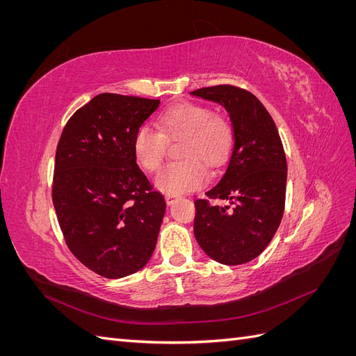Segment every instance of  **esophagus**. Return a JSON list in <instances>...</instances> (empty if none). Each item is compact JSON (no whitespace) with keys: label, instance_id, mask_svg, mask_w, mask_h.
<instances>
[{"label":"esophagus","instance_id":"esophagus-1","mask_svg":"<svg viewBox=\"0 0 356 356\" xmlns=\"http://www.w3.org/2000/svg\"><path fill=\"white\" fill-rule=\"evenodd\" d=\"M175 199H177V196H175V195H166V196H165V200H166V203H168V204H172V203H174V202H175Z\"/></svg>","mask_w":356,"mask_h":356}]
</instances>
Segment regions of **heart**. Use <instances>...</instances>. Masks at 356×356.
<instances>
[{"mask_svg":"<svg viewBox=\"0 0 356 356\" xmlns=\"http://www.w3.org/2000/svg\"><path fill=\"white\" fill-rule=\"evenodd\" d=\"M159 131L144 124L134 135V154L147 172H157L168 154V141L184 138L181 156L184 160L168 165L156 178V187L168 195H184L202 188L209 179L202 165L218 168L233 147V126L222 114L208 105L179 102L157 117Z\"/></svg>","mask_w":356,"mask_h":356,"instance_id":"obj_1","label":"heart"}]
</instances>
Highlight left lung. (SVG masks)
Here are the masks:
<instances>
[{
	"mask_svg": "<svg viewBox=\"0 0 356 356\" xmlns=\"http://www.w3.org/2000/svg\"><path fill=\"white\" fill-rule=\"evenodd\" d=\"M221 104L233 126V147L220 181L196 199L195 236L212 260L245 264L270 243L285 209L286 157L272 115L255 95L220 84L193 90ZM211 200H225V207Z\"/></svg>",
	"mask_w": 356,
	"mask_h": 356,
	"instance_id": "left-lung-1",
	"label": "left lung"
}]
</instances>
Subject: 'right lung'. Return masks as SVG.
<instances>
[{
	"mask_svg": "<svg viewBox=\"0 0 356 356\" xmlns=\"http://www.w3.org/2000/svg\"><path fill=\"white\" fill-rule=\"evenodd\" d=\"M159 99L101 93L75 111L59 138L51 199L70 251L108 279L143 268L166 203L136 165L134 135Z\"/></svg>",
	"mask_w": 356,
	"mask_h": 356,
	"instance_id": "right-lung-1",
	"label": "right lung"
}]
</instances>
